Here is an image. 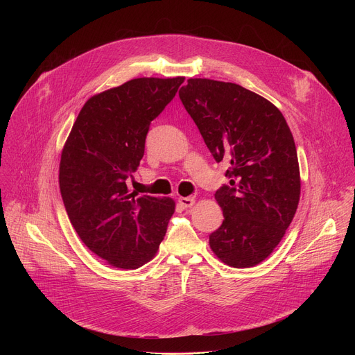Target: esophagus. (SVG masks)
I'll list each match as a JSON object with an SVG mask.
<instances>
[{
	"label": "esophagus",
	"mask_w": 355,
	"mask_h": 355,
	"mask_svg": "<svg viewBox=\"0 0 355 355\" xmlns=\"http://www.w3.org/2000/svg\"><path fill=\"white\" fill-rule=\"evenodd\" d=\"M178 204L182 207V208H191V207H193V204H195V198H192V196H180L178 198Z\"/></svg>",
	"instance_id": "obj_1"
}]
</instances>
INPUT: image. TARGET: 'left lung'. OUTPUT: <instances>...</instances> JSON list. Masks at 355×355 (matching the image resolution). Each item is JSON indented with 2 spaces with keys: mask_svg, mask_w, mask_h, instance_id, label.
I'll list each match as a JSON object with an SVG mask.
<instances>
[{
  "mask_svg": "<svg viewBox=\"0 0 355 355\" xmlns=\"http://www.w3.org/2000/svg\"><path fill=\"white\" fill-rule=\"evenodd\" d=\"M178 94L214 159L230 163V185L215 193L225 219L209 245L229 267H254L279 244L297 209L291 129L268 99L234 83L189 78Z\"/></svg>",
  "mask_w": 355,
  "mask_h": 355,
  "instance_id": "left-lung-1",
  "label": "left lung"
}]
</instances>
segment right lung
Here are the masks:
<instances>
[{
    "instance_id": "add662e5",
    "label": "right lung",
    "mask_w": 355,
    "mask_h": 355,
    "mask_svg": "<svg viewBox=\"0 0 355 355\" xmlns=\"http://www.w3.org/2000/svg\"><path fill=\"white\" fill-rule=\"evenodd\" d=\"M184 77H141L92 95L62 150L59 185L83 243L107 264L136 270L156 256L175 211L171 198L130 192L150 123Z\"/></svg>"
}]
</instances>
